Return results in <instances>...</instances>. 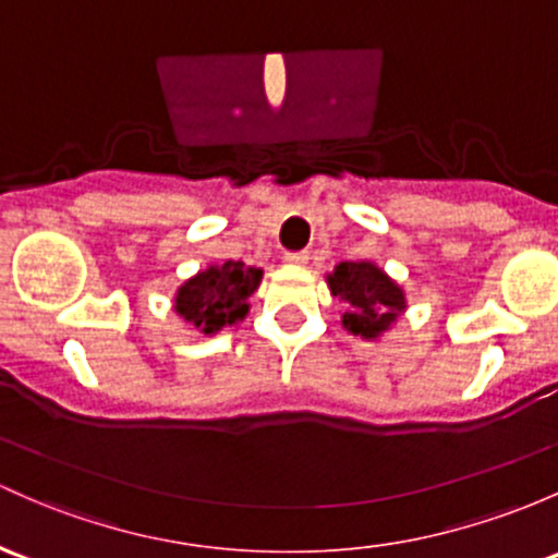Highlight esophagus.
I'll use <instances>...</instances> for the list:
<instances>
[{"instance_id": "esophagus-1", "label": "esophagus", "mask_w": 558, "mask_h": 558, "mask_svg": "<svg viewBox=\"0 0 558 558\" xmlns=\"http://www.w3.org/2000/svg\"><path fill=\"white\" fill-rule=\"evenodd\" d=\"M284 260L292 263V266H305L308 263V253L305 250H301V253H287Z\"/></svg>"}]
</instances>
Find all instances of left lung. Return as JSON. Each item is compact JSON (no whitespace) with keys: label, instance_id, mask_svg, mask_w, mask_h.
I'll return each instance as SVG.
<instances>
[{"label":"left lung","instance_id":"left-lung-1","mask_svg":"<svg viewBox=\"0 0 558 558\" xmlns=\"http://www.w3.org/2000/svg\"><path fill=\"white\" fill-rule=\"evenodd\" d=\"M329 292L345 303L343 327L364 340H377L407 311L404 290L369 260H343L327 274Z\"/></svg>","mask_w":558,"mask_h":558}]
</instances>
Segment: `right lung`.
<instances>
[{
    "label": "right lung",
    "instance_id": "1",
    "mask_svg": "<svg viewBox=\"0 0 558 558\" xmlns=\"http://www.w3.org/2000/svg\"><path fill=\"white\" fill-rule=\"evenodd\" d=\"M260 268L244 266L242 260L215 263L178 287L172 308L185 325L215 335L250 314L247 301L260 287Z\"/></svg>",
    "mask_w": 558,
    "mask_h": 558
}]
</instances>
